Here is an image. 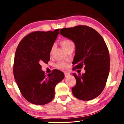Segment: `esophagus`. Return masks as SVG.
<instances>
[{"instance_id": "1", "label": "esophagus", "mask_w": 124, "mask_h": 124, "mask_svg": "<svg viewBox=\"0 0 124 124\" xmlns=\"http://www.w3.org/2000/svg\"><path fill=\"white\" fill-rule=\"evenodd\" d=\"M64 75H65V77L67 78L69 77L70 75V73H68V72H65L64 73Z\"/></svg>"}]
</instances>
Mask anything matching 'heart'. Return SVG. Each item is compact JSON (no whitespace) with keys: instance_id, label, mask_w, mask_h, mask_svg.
Masks as SVG:
<instances>
[{"instance_id":"1","label":"heart","mask_w":124,"mask_h":124,"mask_svg":"<svg viewBox=\"0 0 124 124\" xmlns=\"http://www.w3.org/2000/svg\"><path fill=\"white\" fill-rule=\"evenodd\" d=\"M61 44V45L62 46V47H63V49L66 50V51H67L68 49H70L73 47H75L74 43H73V41H72L71 40L68 39L62 40ZM54 46L52 47V49H54ZM67 66V63L66 62H60L57 63V64H56V67L59 69H61V70H64V69L66 68Z\"/></svg>"}]
</instances>
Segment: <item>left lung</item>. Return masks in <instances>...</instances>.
Returning <instances> with one entry per match:
<instances>
[{"instance_id": "obj_1", "label": "left lung", "mask_w": 124, "mask_h": 124, "mask_svg": "<svg viewBox=\"0 0 124 124\" xmlns=\"http://www.w3.org/2000/svg\"><path fill=\"white\" fill-rule=\"evenodd\" d=\"M60 34L74 43V68L84 66L85 73L77 75L76 85L72 89L78 99L89 101L99 96L103 90L110 70V58L104 39L95 29L86 26H78L60 30Z\"/></svg>"}]
</instances>
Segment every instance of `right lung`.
I'll list each match as a JSON object with an SVG mask.
<instances>
[{
	"label": "right lung",
	"mask_w": 124,
	"mask_h": 124,
	"mask_svg": "<svg viewBox=\"0 0 124 124\" xmlns=\"http://www.w3.org/2000/svg\"><path fill=\"white\" fill-rule=\"evenodd\" d=\"M59 29L34 32L23 38L17 47L14 64L15 81L25 99L31 103L46 104L53 100L54 87L64 78L59 70L45 75L41 62L47 63Z\"/></svg>",
	"instance_id": "add662e5"
}]
</instances>
